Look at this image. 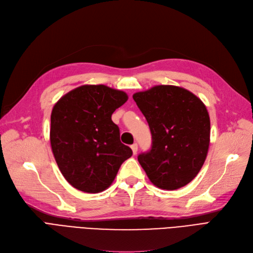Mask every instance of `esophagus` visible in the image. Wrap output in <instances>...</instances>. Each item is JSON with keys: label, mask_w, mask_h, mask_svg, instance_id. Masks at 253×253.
<instances>
[{"label": "esophagus", "mask_w": 253, "mask_h": 253, "mask_svg": "<svg viewBox=\"0 0 253 253\" xmlns=\"http://www.w3.org/2000/svg\"><path fill=\"white\" fill-rule=\"evenodd\" d=\"M131 149H132L133 154H136V152H137V144L134 143L133 145H131Z\"/></svg>", "instance_id": "esophagus-1"}]
</instances>
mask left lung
<instances>
[{
    "mask_svg": "<svg viewBox=\"0 0 253 253\" xmlns=\"http://www.w3.org/2000/svg\"><path fill=\"white\" fill-rule=\"evenodd\" d=\"M152 135L151 149L137 156L150 181L163 190L191 182L207 158L211 121L194 93L174 85H157L133 95Z\"/></svg>",
    "mask_w": 253,
    "mask_h": 253,
    "instance_id": "left-lung-1",
    "label": "left lung"
}]
</instances>
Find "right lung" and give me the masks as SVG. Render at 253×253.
I'll list each match as a JSON object with an SVG mask.
<instances>
[{
  "instance_id": "1",
  "label": "right lung",
  "mask_w": 253,
  "mask_h": 253,
  "mask_svg": "<svg viewBox=\"0 0 253 253\" xmlns=\"http://www.w3.org/2000/svg\"><path fill=\"white\" fill-rule=\"evenodd\" d=\"M126 92L106 85H82L59 99L52 110L50 141L67 181L85 193H100L114 181L121 165L132 155L122 144L111 120L127 101Z\"/></svg>"
}]
</instances>
